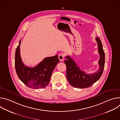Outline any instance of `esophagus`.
<instances>
[{
  "instance_id": "34e87169",
  "label": "esophagus",
  "mask_w": 120,
  "mask_h": 120,
  "mask_svg": "<svg viewBox=\"0 0 120 120\" xmlns=\"http://www.w3.org/2000/svg\"><path fill=\"white\" fill-rule=\"evenodd\" d=\"M64 55L63 54H60L59 55L58 58L60 60V61H63L64 59Z\"/></svg>"
}]
</instances>
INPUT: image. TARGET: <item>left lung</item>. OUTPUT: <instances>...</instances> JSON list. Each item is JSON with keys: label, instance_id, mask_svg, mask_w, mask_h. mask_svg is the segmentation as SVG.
I'll list each match as a JSON object with an SVG mask.
<instances>
[{"label": "left lung", "instance_id": "1", "mask_svg": "<svg viewBox=\"0 0 120 120\" xmlns=\"http://www.w3.org/2000/svg\"><path fill=\"white\" fill-rule=\"evenodd\" d=\"M98 44L100 59L98 63L99 69L95 72L87 74L80 70L74 60L69 56H66L64 63L66 66V76L69 83L72 86L78 88H85L90 87L96 82L101 76L105 67V54L102 48L101 42L99 38H95Z\"/></svg>", "mask_w": 120, "mask_h": 120}]
</instances>
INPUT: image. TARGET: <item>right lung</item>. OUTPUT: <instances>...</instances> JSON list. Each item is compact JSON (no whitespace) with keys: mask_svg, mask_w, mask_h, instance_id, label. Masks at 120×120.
<instances>
[{"mask_svg":"<svg viewBox=\"0 0 120 120\" xmlns=\"http://www.w3.org/2000/svg\"><path fill=\"white\" fill-rule=\"evenodd\" d=\"M17 47L15 53V68L19 79L26 86L33 89L43 88L48 84L55 67L59 62L58 56L46 57L34 67L25 66L22 61L20 45Z\"/></svg>","mask_w":120,"mask_h":120,"instance_id":"1","label":"right lung"}]
</instances>
